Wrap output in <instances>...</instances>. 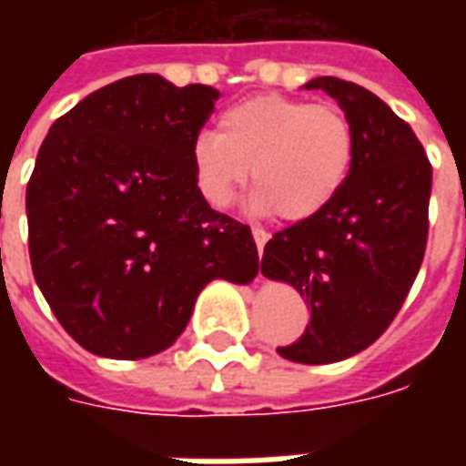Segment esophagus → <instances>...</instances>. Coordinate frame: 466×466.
Returning <instances> with one entry per match:
<instances>
[{
    "label": "esophagus",
    "mask_w": 466,
    "mask_h": 466,
    "mask_svg": "<svg viewBox=\"0 0 466 466\" xmlns=\"http://www.w3.org/2000/svg\"><path fill=\"white\" fill-rule=\"evenodd\" d=\"M252 237H254V242H257V252L262 254L264 252V244H267V239H269V234L264 232V229H259V227H254Z\"/></svg>",
    "instance_id": "1"
}]
</instances>
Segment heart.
Returning a JSON list of instances; mask_svg holds the SVG:
<instances>
[{"mask_svg": "<svg viewBox=\"0 0 466 466\" xmlns=\"http://www.w3.org/2000/svg\"><path fill=\"white\" fill-rule=\"evenodd\" d=\"M351 162L354 129L339 109L282 95L224 109L219 132H202L192 147L197 184L214 207H229L252 174L249 207L279 212L287 222L324 212L347 184Z\"/></svg>", "mask_w": 466, "mask_h": 466, "instance_id": "obj_1", "label": "heart"}]
</instances>
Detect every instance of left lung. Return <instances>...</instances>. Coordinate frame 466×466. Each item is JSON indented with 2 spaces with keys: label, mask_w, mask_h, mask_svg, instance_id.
I'll return each instance as SVG.
<instances>
[{
  "label": "left lung",
  "mask_w": 466,
  "mask_h": 466,
  "mask_svg": "<svg viewBox=\"0 0 466 466\" xmlns=\"http://www.w3.org/2000/svg\"><path fill=\"white\" fill-rule=\"evenodd\" d=\"M304 89H322L342 106L354 162L324 212L267 242L262 274L294 287L312 314L302 337L277 351L329 364L377 342L407 299L427 247L431 164L410 124L370 89L337 76Z\"/></svg>",
  "instance_id": "1"
}]
</instances>
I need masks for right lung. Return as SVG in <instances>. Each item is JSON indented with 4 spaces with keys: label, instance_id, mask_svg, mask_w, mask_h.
<instances>
[{
    "label": "right lung",
    "instance_id": "right-lung-1",
    "mask_svg": "<svg viewBox=\"0 0 466 466\" xmlns=\"http://www.w3.org/2000/svg\"><path fill=\"white\" fill-rule=\"evenodd\" d=\"M219 92L124 76L59 116L26 184L29 259L66 334L109 360L177 342L212 279L259 272L252 229L197 187L194 139Z\"/></svg>",
    "mask_w": 466,
    "mask_h": 466
}]
</instances>
